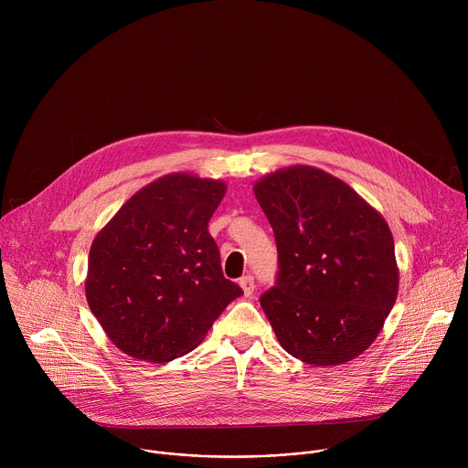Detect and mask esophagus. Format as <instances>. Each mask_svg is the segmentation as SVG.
Instances as JSON below:
<instances>
[{"mask_svg": "<svg viewBox=\"0 0 468 468\" xmlns=\"http://www.w3.org/2000/svg\"><path fill=\"white\" fill-rule=\"evenodd\" d=\"M239 285H240V289H242L244 296H251V294H253L255 283H253V278H251V276H244V278H240Z\"/></svg>", "mask_w": 468, "mask_h": 468, "instance_id": "1", "label": "esophagus"}]
</instances>
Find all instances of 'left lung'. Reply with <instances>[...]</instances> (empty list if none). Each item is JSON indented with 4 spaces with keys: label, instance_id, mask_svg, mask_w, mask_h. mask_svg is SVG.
Masks as SVG:
<instances>
[{
    "label": "left lung",
    "instance_id": "obj_1",
    "mask_svg": "<svg viewBox=\"0 0 468 468\" xmlns=\"http://www.w3.org/2000/svg\"><path fill=\"white\" fill-rule=\"evenodd\" d=\"M253 194L278 246V280L261 307L280 345L313 367L356 359L398 296L388 224L348 183L309 165L262 176Z\"/></svg>",
    "mask_w": 468,
    "mask_h": 468
}]
</instances>
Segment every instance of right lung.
Here are the masks:
<instances>
[{"label": "right lung", "mask_w": 468, "mask_h": 468, "mask_svg": "<svg viewBox=\"0 0 468 468\" xmlns=\"http://www.w3.org/2000/svg\"><path fill=\"white\" fill-rule=\"evenodd\" d=\"M226 188L220 179L166 174L133 194L94 237L85 294L120 352L148 363L181 357L242 294L224 278L207 231Z\"/></svg>", "instance_id": "add662e5"}]
</instances>
